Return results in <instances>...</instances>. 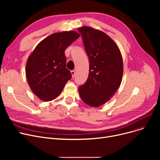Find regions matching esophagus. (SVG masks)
Returning <instances> with one entry per match:
<instances>
[{"mask_svg":"<svg viewBox=\"0 0 160 160\" xmlns=\"http://www.w3.org/2000/svg\"><path fill=\"white\" fill-rule=\"evenodd\" d=\"M71 74H72V77L73 78L74 76H75V71H74V70H72V71H71Z\"/></svg>","mask_w":160,"mask_h":160,"instance_id":"34e87169","label":"esophagus"}]
</instances>
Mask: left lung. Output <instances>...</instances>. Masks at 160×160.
I'll list each match as a JSON object with an SVG mask.
<instances>
[{"mask_svg": "<svg viewBox=\"0 0 160 160\" xmlns=\"http://www.w3.org/2000/svg\"><path fill=\"white\" fill-rule=\"evenodd\" d=\"M89 57L86 82L78 88L82 100L92 107H99L110 100L119 89L123 74L120 50L106 33L89 27L78 28Z\"/></svg>", "mask_w": 160, "mask_h": 160, "instance_id": "8db88e82", "label": "left lung"}]
</instances>
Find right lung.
I'll return each instance as SVG.
<instances>
[{"label":"right lung","mask_w":160,"mask_h":160,"mask_svg":"<svg viewBox=\"0 0 160 160\" xmlns=\"http://www.w3.org/2000/svg\"><path fill=\"white\" fill-rule=\"evenodd\" d=\"M80 36L72 30L52 33L42 40L29 56L26 65L27 82L41 100L48 102L57 98L71 78L64 52Z\"/></svg>","instance_id":"1"}]
</instances>
